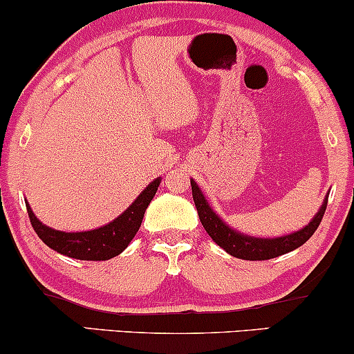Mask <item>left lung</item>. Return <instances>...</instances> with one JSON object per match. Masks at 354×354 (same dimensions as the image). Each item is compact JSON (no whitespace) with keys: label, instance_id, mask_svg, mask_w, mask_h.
Listing matches in <instances>:
<instances>
[{"label":"left lung","instance_id":"obj_1","mask_svg":"<svg viewBox=\"0 0 354 354\" xmlns=\"http://www.w3.org/2000/svg\"><path fill=\"white\" fill-rule=\"evenodd\" d=\"M191 191H193V201L196 205L198 216L203 228L206 233L213 238V241L218 246H221L226 253L239 259H250V261H261V259H271L276 256H281L296 250L313 236L316 230H318L321 219H323L324 211H326L328 198H324L323 205L315 218L304 226L303 230L296 231V233L286 234V236L279 238H253L248 234H241L236 230H231L221 218L211 209V206L206 201L205 194L201 193L200 186L191 180Z\"/></svg>","mask_w":354,"mask_h":354}]
</instances>
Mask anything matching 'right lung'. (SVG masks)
<instances>
[{
    "mask_svg": "<svg viewBox=\"0 0 354 354\" xmlns=\"http://www.w3.org/2000/svg\"><path fill=\"white\" fill-rule=\"evenodd\" d=\"M160 183V178L149 183L143 189V193H140V196L131 203V206L124 213H121L108 225L91 231L66 233V231L53 230L50 226L43 225L35 216L26 201L28 216H30L31 226H33L36 234L51 250L64 256H70V258L84 259V261H106V259L123 253L131 243V239L135 238L141 221H143L145 211L156 194Z\"/></svg>",
    "mask_w": 354,
    "mask_h": 354,
    "instance_id": "right-lung-1",
    "label": "right lung"
}]
</instances>
